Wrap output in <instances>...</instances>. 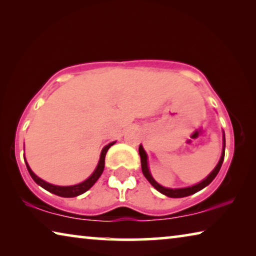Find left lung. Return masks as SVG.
Wrapping results in <instances>:
<instances>
[{
  "label": "left lung",
  "instance_id": "8db88e82",
  "mask_svg": "<svg viewBox=\"0 0 256 256\" xmlns=\"http://www.w3.org/2000/svg\"><path fill=\"white\" fill-rule=\"evenodd\" d=\"M224 148H226V139L224 136H223V150H222V155L220 160H218V163L216 165V168L213 170L212 173L210 174V176L206 178L205 180H202L200 184H194L192 186H189V188H181V189H168V188H164V186H162L157 184V182L152 179V176H150L149 173V170H148V165H147V154L142 148V146H140L139 147V154H140V158H141V170H142V173L144 176H146V179H147L150 184H152L155 188L158 190V192H162L163 194H166V196L168 197H172V198H180V197H186V196H190V194H192L194 192H200L202 188H205L206 186H208L210 182L214 180V178L216 176V174L218 173L221 168V165L223 163V160H224Z\"/></svg>",
  "mask_w": 256,
  "mask_h": 256
}]
</instances>
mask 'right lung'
I'll return each instance as SVG.
<instances>
[{
    "instance_id": "obj_1",
    "label": "right lung",
    "mask_w": 256,
    "mask_h": 256,
    "mask_svg": "<svg viewBox=\"0 0 256 256\" xmlns=\"http://www.w3.org/2000/svg\"><path fill=\"white\" fill-rule=\"evenodd\" d=\"M115 142H112L109 144L108 146H106L102 149V152H101V156H100V160H99V164L96 166V171L92 173V176L88 178V179L85 180L82 184H75V186H54V184H48V182L43 181L42 179H40L38 176H36L35 174L32 171L30 166H28L27 162H26V166H27V170L28 172H30V176L33 178V180L36 182V184H40L42 188H44L48 192H50L52 194H56V196H60V197H76L78 196V194H84L86 190H88L91 188V186L96 184V180L99 179L101 174L104 172V157H106V154L108 152V149L110 148V146H112Z\"/></svg>"
}]
</instances>
